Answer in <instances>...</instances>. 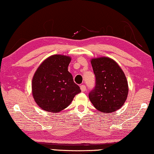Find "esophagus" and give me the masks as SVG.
Returning a JSON list of instances; mask_svg holds the SVG:
<instances>
[{
  "label": "esophagus",
  "instance_id": "obj_1",
  "mask_svg": "<svg viewBox=\"0 0 154 154\" xmlns=\"http://www.w3.org/2000/svg\"><path fill=\"white\" fill-rule=\"evenodd\" d=\"M80 88H81L82 91L84 92V91H86V86L84 85V84H82V85L80 86Z\"/></svg>",
  "mask_w": 154,
  "mask_h": 154
}]
</instances>
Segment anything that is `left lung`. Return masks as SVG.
<instances>
[{
    "label": "left lung",
    "mask_w": 154,
    "mask_h": 154,
    "mask_svg": "<svg viewBox=\"0 0 154 154\" xmlns=\"http://www.w3.org/2000/svg\"><path fill=\"white\" fill-rule=\"evenodd\" d=\"M96 85L88 94L91 102L98 111L113 112L124 104L128 93L124 73L114 60L107 57L91 60Z\"/></svg>",
    "instance_id": "8db88e82"
}]
</instances>
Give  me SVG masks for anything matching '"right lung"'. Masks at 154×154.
Wrapping results in <instances>:
<instances>
[{"mask_svg": "<svg viewBox=\"0 0 154 154\" xmlns=\"http://www.w3.org/2000/svg\"><path fill=\"white\" fill-rule=\"evenodd\" d=\"M70 60L68 56L53 55L36 70L32 81V93L35 101L42 109L54 113L61 111L81 92L68 70Z\"/></svg>", "mask_w": 154, "mask_h": 154, "instance_id": "right-lung-1", "label": "right lung"}]
</instances>
